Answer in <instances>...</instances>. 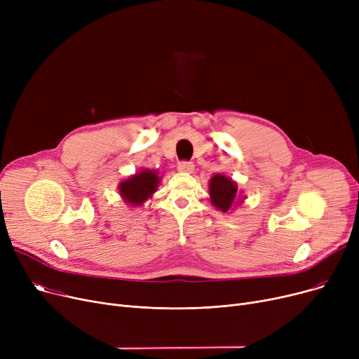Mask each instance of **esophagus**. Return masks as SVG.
Masks as SVG:
<instances>
[{
    "label": "esophagus",
    "instance_id": "obj_1",
    "mask_svg": "<svg viewBox=\"0 0 359 359\" xmlns=\"http://www.w3.org/2000/svg\"><path fill=\"white\" fill-rule=\"evenodd\" d=\"M194 163L192 161H180L177 168L179 172H183V173H192L194 172Z\"/></svg>",
    "mask_w": 359,
    "mask_h": 359
}]
</instances>
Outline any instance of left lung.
I'll use <instances>...</instances> for the list:
<instances>
[{
	"label": "left lung",
	"mask_w": 359,
	"mask_h": 359,
	"mask_svg": "<svg viewBox=\"0 0 359 359\" xmlns=\"http://www.w3.org/2000/svg\"><path fill=\"white\" fill-rule=\"evenodd\" d=\"M210 198L217 210L227 212L243 198L237 192V183L224 175H215L210 180Z\"/></svg>",
	"instance_id": "8db88e82"
}]
</instances>
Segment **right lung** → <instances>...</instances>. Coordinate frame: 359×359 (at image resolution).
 <instances>
[{
  "label": "right lung",
  "instance_id": "right-lung-1",
  "mask_svg": "<svg viewBox=\"0 0 359 359\" xmlns=\"http://www.w3.org/2000/svg\"><path fill=\"white\" fill-rule=\"evenodd\" d=\"M160 183L157 170L142 168L141 172L119 183V194L125 202L130 206H140L148 198L153 196Z\"/></svg>",
  "mask_w": 359,
  "mask_h": 359
}]
</instances>
